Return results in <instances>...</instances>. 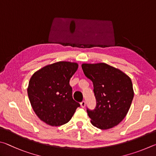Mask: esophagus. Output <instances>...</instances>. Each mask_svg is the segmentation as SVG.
<instances>
[{
	"instance_id": "obj_1",
	"label": "esophagus",
	"mask_w": 156,
	"mask_h": 156,
	"mask_svg": "<svg viewBox=\"0 0 156 156\" xmlns=\"http://www.w3.org/2000/svg\"><path fill=\"white\" fill-rule=\"evenodd\" d=\"M80 105H81V108H84L86 106V102L84 101H83L82 102L80 103Z\"/></svg>"
}]
</instances>
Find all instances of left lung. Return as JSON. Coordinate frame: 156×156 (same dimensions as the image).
<instances>
[{"label":"left lung","instance_id":"left-lung-1","mask_svg":"<svg viewBox=\"0 0 156 156\" xmlns=\"http://www.w3.org/2000/svg\"><path fill=\"white\" fill-rule=\"evenodd\" d=\"M84 75L93 83L97 105L87 108L91 123L101 129L119 124L132 104L133 98L131 79L121 70L105 63L83 64Z\"/></svg>","mask_w":156,"mask_h":156}]
</instances>
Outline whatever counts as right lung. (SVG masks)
Listing matches in <instances>:
<instances>
[{
	"label": "right lung",
	"mask_w": 156,
	"mask_h": 156,
	"mask_svg": "<svg viewBox=\"0 0 156 156\" xmlns=\"http://www.w3.org/2000/svg\"><path fill=\"white\" fill-rule=\"evenodd\" d=\"M76 63L58 62L46 66L30 79V103L40 120L51 126L70 121L80 104L73 99L69 81L77 70Z\"/></svg>",
	"instance_id": "right-lung-1"
}]
</instances>
